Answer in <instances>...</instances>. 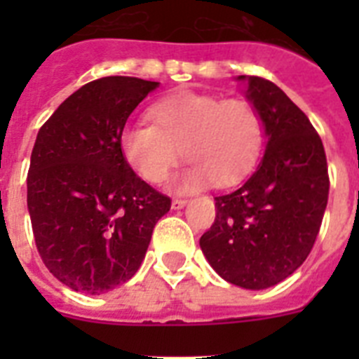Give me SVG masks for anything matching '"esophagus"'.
<instances>
[{"label": "esophagus", "instance_id": "esophagus-1", "mask_svg": "<svg viewBox=\"0 0 359 359\" xmlns=\"http://www.w3.org/2000/svg\"><path fill=\"white\" fill-rule=\"evenodd\" d=\"M187 205V199H172V208L174 210H182Z\"/></svg>", "mask_w": 359, "mask_h": 359}]
</instances>
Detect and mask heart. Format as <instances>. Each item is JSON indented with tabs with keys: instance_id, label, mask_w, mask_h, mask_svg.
Masks as SVG:
<instances>
[{
	"instance_id": "obj_1",
	"label": "heart",
	"mask_w": 359,
	"mask_h": 359,
	"mask_svg": "<svg viewBox=\"0 0 359 359\" xmlns=\"http://www.w3.org/2000/svg\"><path fill=\"white\" fill-rule=\"evenodd\" d=\"M147 116L151 123L123 128L120 149L131 169L152 185L165 182L182 151L192 163L174 177L176 192H194L210 182L231 185L261 156L262 118L241 98L183 91L152 104Z\"/></svg>"
}]
</instances>
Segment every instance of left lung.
I'll list each match as a JSON object with an SVG mask.
<instances>
[{
    "mask_svg": "<svg viewBox=\"0 0 359 359\" xmlns=\"http://www.w3.org/2000/svg\"><path fill=\"white\" fill-rule=\"evenodd\" d=\"M264 126V154L244 183L215 198V221L199 239L215 273L244 290H266L309 255L327 207L329 174L309 118L273 82L239 75Z\"/></svg>",
    "mask_w": 359,
    "mask_h": 359,
    "instance_id": "1",
    "label": "left lung"
}]
</instances>
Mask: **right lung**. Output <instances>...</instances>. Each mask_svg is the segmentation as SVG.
I'll list each match as a JSON object with an SVG mask.
<instances>
[{
	"label": "right lung",
	"mask_w": 359,
	"mask_h": 359,
	"mask_svg": "<svg viewBox=\"0 0 359 359\" xmlns=\"http://www.w3.org/2000/svg\"><path fill=\"white\" fill-rule=\"evenodd\" d=\"M158 86L120 75L88 82L37 133L27 177L32 230L44 266L73 291L102 294L128 282L170 210L120 149L129 115Z\"/></svg>",
	"instance_id": "add662e5"
}]
</instances>
